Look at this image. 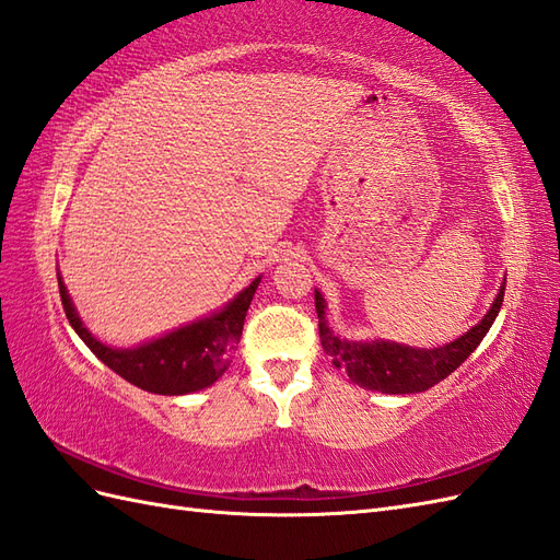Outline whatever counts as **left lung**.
Masks as SVG:
<instances>
[{"instance_id":"obj_1","label":"left lung","mask_w":560,"mask_h":560,"mask_svg":"<svg viewBox=\"0 0 560 560\" xmlns=\"http://www.w3.org/2000/svg\"><path fill=\"white\" fill-rule=\"evenodd\" d=\"M504 285H506V279L502 281L500 293L494 298L492 307L469 332H465L462 338L448 345L434 347V349L408 347V345L387 342V340H373V342L342 340L340 335H335L328 328L324 295L314 291V305L318 314V338H322V347L332 359L335 369L347 371L349 380L363 389L382 392V394L427 392L429 387H434L441 380L448 377L453 371H457L459 365L467 361L471 351L481 345L492 322L500 314V307L504 302Z\"/></svg>"}]
</instances>
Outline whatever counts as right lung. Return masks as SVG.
I'll return each mask as SVG.
<instances>
[{
  "label": "right lung",
  "mask_w": 560,
  "mask_h": 560,
  "mask_svg": "<svg viewBox=\"0 0 560 560\" xmlns=\"http://www.w3.org/2000/svg\"><path fill=\"white\" fill-rule=\"evenodd\" d=\"M258 283L260 277L238 293L228 307L199 318L195 324L171 330L162 335V338L133 349H115L95 340L89 332L72 305L66 283H62L58 275L62 310H66L70 326L84 340V345L107 369L121 375L126 382L164 396H183L211 387L230 369Z\"/></svg>",
  "instance_id": "obj_1"
}]
</instances>
